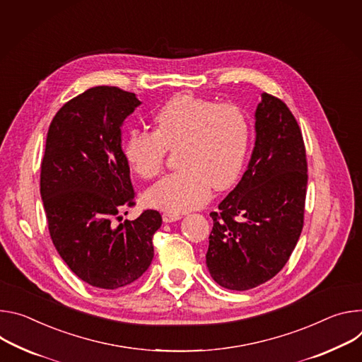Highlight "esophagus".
<instances>
[{
	"label": "esophagus",
	"instance_id": "obj_1",
	"mask_svg": "<svg viewBox=\"0 0 362 362\" xmlns=\"http://www.w3.org/2000/svg\"><path fill=\"white\" fill-rule=\"evenodd\" d=\"M180 218H181V214H178V213L165 211V213L163 214V220H164L165 223H174V221H177V220H180Z\"/></svg>",
	"mask_w": 362,
	"mask_h": 362
}]
</instances>
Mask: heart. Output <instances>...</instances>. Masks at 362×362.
<instances>
[{"mask_svg": "<svg viewBox=\"0 0 362 362\" xmlns=\"http://www.w3.org/2000/svg\"><path fill=\"white\" fill-rule=\"evenodd\" d=\"M153 125L131 129L122 144L127 163L145 180L163 173L168 149H177L181 168L148 189L149 206L170 213L198 209L213 187L227 189L242 173L252 138L242 107L181 92L155 112Z\"/></svg>", "mask_w": 362, "mask_h": 362, "instance_id": "b5f03b06", "label": "heart"}]
</instances>
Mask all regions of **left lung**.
<instances>
[{
    "instance_id": "obj_1",
    "label": "left lung",
    "mask_w": 362,
    "mask_h": 362,
    "mask_svg": "<svg viewBox=\"0 0 362 362\" xmlns=\"http://www.w3.org/2000/svg\"><path fill=\"white\" fill-rule=\"evenodd\" d=\"M256 142L247 171L213 211L206 255L216 282L253 289L284 269L303 227L306 151L289 107L269 93L256 113Z\"/></svg>"
}]
</instances>
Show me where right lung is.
<instances>
[{
  "instance_id": "obj_1",
  "label": "right lung",
  "mask_w": 362,
  "mask_h": 362,
  "mask_svg": "<svg viewBox=\"0 0 362 362\" xmlns=\"http://www.w3.org/2000/svg\"><path fill=\"white\" fill-rule=\"evenodd\" d=\"M139 105L135 93L96 86L64 103L47 132L40 194L50 237L70 270L100 289L131 285L146 272L163 224L156 210L113 223L135 206L120 127Z\"/></svg>"
}]
</instances>
